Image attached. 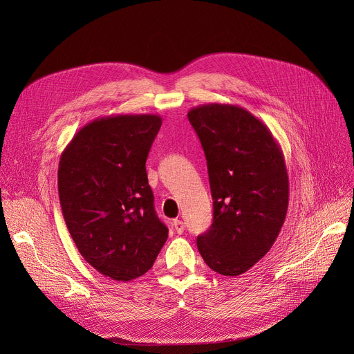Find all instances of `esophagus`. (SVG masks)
<instances>
[{
	"label": "esophagus",
	"mask_w": 354,
	"mask_h": 354,
	"mask_svg": "<svg viewBox=\"0 0 354 354\" xmlns=\"http://www.w3.org/2000/svg\"><path fill=\"white\" fill-rule=\"evenodd\" d=\"M172 225H174V228H175V231H176L178 234H182V232L185 231V224H183V222H182L180 219H175V221L172 222Z\"/></svg>",
	"instance_id": "1"
}]
</instances>
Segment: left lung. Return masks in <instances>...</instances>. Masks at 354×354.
Listing matches in <instances>:
<instances>
[{"label":"left lung","instance_id":"8db88e82","mask_svg":"<svg viewBox=\"0 0 354 354\" xmlns=\"http://www.w3.org/2000/svg\"><path fill=\"white\" fill-rule=\"evenodd\" d=\"M188 119L207 158L214 221L196 245L207 266L235 277L272 247L288 208L284 155L270 129L248 110L209 103Z\"/></svg>","mask_w":354,"mask_h":354}]
</instances>
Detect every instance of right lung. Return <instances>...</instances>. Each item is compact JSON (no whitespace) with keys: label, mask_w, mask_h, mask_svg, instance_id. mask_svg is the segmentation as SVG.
Segmentation results:
<instances>
[{"label":"right lung","mask_w":354,"mask_h":354,"mask_svg":"<svg viewBox=\"0 0 354 354\" xmlns=\"http://www.w3.org/2000/svg\"><path fill=\"white\" fill-rule=\"evenodd\" d=\"M160 124L158 115L100 118L83 126L60 158L67 230L86 261L111 280L147 272L167 239L145 166Z\"/></svg>","instance_id":"right-lung-1"}]
</instances>
